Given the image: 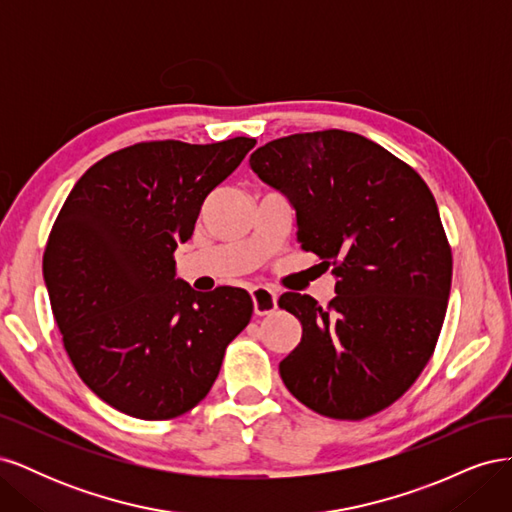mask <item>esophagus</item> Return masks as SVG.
Segmentation results:
<instances>
[{
	"label": "esophagus",
	"mask_w": 512,
	"mask_h": 512,
	"mask_svg": "<svg viewBox=\"0 0 512 512\" xmlns=\"http://www.w3.org/2000/svg\"><path fill=\"white\" fill-rule=\"evenodd\" d=\"M252 303H254V314L256 316H269L277 309V294L275 290L267 286H254L250 290Z\"/></svg>",
	"instance_id": "34e87169"
}]
</instances>
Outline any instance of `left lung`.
Instances as JSON below:
<instances>
[{
    "label": "left lung",
    "instance_id": "1",
    "mask_svg": "<svg viewBox=\"0 0 512 512\" xmlns=\"http://www.w3.org/2000/svg\"><path fill=\"white\" fill-rule=\"evenodd\" d=\"M250 166L290 200L301 247L337 280L329 307L299 292L277 301L303 327L280 363L286 389L344 421L389 408L429 363L451 294L436 198L406 162L344 130L277 138Z\"/></svg>",
    "mask_w": 512,
    "mask_h": 512
}]
</instances>
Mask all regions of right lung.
Instances as JSON below:
<instances>
[{"label":"right lung","mask_w":512,"mask_h":512,"mask_svg":"<svg viewBox=\"0 0 512 512\" xmlns=\"http://www.w3.org/2000/svg\"><path fill=\"white\" fill-rule=\"evenodd\" d=\"M254 145L247 136L136 143L91 166L61 207L44 284L76 374L115 410L145 421L192 410L250 322V294L196 292L173 254Z\"/></svg>","instance_id":"1"}]
</instances>
